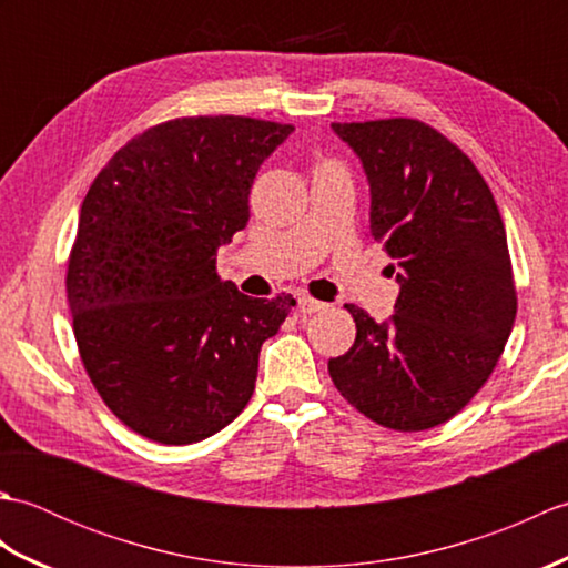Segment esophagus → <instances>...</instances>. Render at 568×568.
Listing matches in <instances>:
<instances>
[{
	"label": "esophagus",
	"instance_id": "34e87169",
	"mask_svg": "<svg viewBox=\"0 0 568 568\" xmlns=\"http://www.w3.org/2000/svg\"><path fill=\"white\" fill-rule=\"evenodd\" d=\"M329 305L327 303H322V300H315V297H310V295H300L297 297V312L300 315H312V312H322V310H327Z\"/></svg>",
	"mask_w": 568,
	"mask_h": 568
}]
</instances>
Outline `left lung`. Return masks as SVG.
Returning <instances> with one entry per match:
<instances>
[{
	"label": "left lung",
	"instance_id": "1",
	"mask_svg": "<svg viewBox=\"0 0 568 568\" xmlns=\"http://www.w3.org/2000/svg\"><path fill=\"white\" fill-rule=\"evenodd\" d=\"M364 163L371 236L400 283L390 322L346 305L356 342L329 376L361 415L397 432L442 425L490 378L517 315L503 216L468 155L417 119L334 122Z\"/></svg>",
	"mask_w": 568,
	"mask_h": 568
}]
</instances>
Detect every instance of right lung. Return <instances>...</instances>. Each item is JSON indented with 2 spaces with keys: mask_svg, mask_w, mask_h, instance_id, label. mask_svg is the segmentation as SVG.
<instances>
[{
  "mask_svg": "<svg viewBox=\"0 0 568 568\" xmlns=\"http://www.w3.org/2000/svg\"><path fill=\"white\" fill-rule=\"evenodd\" d=\"M291 124L180 116L119 149L84 195L68 258L82 366L104 405L159 444L224 429L256 388L261 344L295 307L216 275L261 163Z\"/></svg>",
  "mask_w": 568,
  "mask_h": 568,
  "instance_id": "right-lung-1",
  "label": "right lung"
}]
</instances>
